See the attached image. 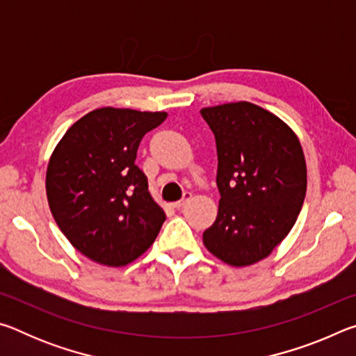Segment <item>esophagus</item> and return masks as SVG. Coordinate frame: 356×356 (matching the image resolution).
Returning a JSON list of instances; mask_svg holds the SVG:
<instances>
[{"label": "esophagus", "instance_id": "34e87169", "mask_svg": "<svg viewBox=\"0 0 356 356\" xmlns=\"http://www.w3.org/2000/svg\"><path fill=\"white\" fill-rule=\"evenodd\" d=\"M191 200V193L190 191H185L184 193V196H182V200H179L177 202H174V207L176 209H180V207H184L186 202H188Z\"/></svg>", "mask_w": 356, "mask_h": 356}]
</instances>
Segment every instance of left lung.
Wrapping results in <instances>:
<instances>
[{"label": "left lung", "instance_id": "obj_1", "mask_svg": "<svg viewBox=\"0 0 356 356\" xmlns=\"http://www.w3.org/2000/svg\"><path fill=\"white\" fill-rule=\"evenodd\" d=\"M215 135L218 215L206 248L242 267L267 257L291 232L306 195V161L293 131L250 102L202 108Z\"/></svg>", "mask_w": 356, "mask_h": 356}]
</instances>
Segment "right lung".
Here are the masks:
<instances>
[{
  "label": "right lung",
  "instance_id": "1",
  "mask_svg": "<svg viewBox=\"0 0 356 356\" xmlns=\"http://www.w3.org/2000/svg\"><path fill=\"white\" fill-rule=\"evenodd\" d=\"M166 113L99 108L65 131L47 170V197L61 232L92 261L140 257L166 220L135 165L140 143Z\"/></svg>",
  "mask_w": 356,
  "mask_h": 356
}]
</instances>
